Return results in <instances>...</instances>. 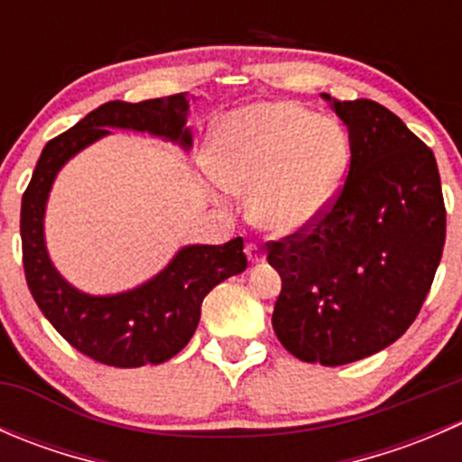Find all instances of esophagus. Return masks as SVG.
<instances>
[{
  "label": "esophagus",
  "mask_w": 462,
  "mask_h": 462,
  "mask_svg": "<svg viewBox=\"0 0 462 462\" xmlns=\"http://www.w3.org/2000/svg\"><path fill=\"white\" fill-rule=\"evenodd\" d=\"M245 254H248L250 263H261V261L265 259L263 257V250H261L257 244H248V245H245Z\"/></svg>",
  "instance_id": "1"
}]
</instances>
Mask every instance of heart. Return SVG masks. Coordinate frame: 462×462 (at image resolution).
<instances>
[{
	"label": "heart",
	"instance_id": "1",
	"mask_svg": "<svg viewBox=\"0 0 462 462\" xmlns=\"http://www.w3.org/2000/svg\"><path fill=\"white\" fill-rule=\"evenodd\" d=\"M348 158L344 129L297 102H259L232 114L214 134L208 170L221 188L253 194L261 230L286 236L326 209Z\"/></svg>",
	"mask_w": 462,
	"mask_h": 462
}]
</instances>
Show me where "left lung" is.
<instances>
[{"instance_id":"1","label":"left lung","mask_w":462,"mask_h":462,"mask_svg":"<svg viewBox=\"0 0 462 462\" xmlns=\"http://www.w3.org/2000/svg\"><path fill=\"white\" fill-rule=\"evenodd\" d=\"M321 96L348 129L346 179L309 227L265 248L282 277L279 342L301 362L342 366L393 344L418 318L447 212L433 152L393 111Z\"/></svg>"}]
</instances>
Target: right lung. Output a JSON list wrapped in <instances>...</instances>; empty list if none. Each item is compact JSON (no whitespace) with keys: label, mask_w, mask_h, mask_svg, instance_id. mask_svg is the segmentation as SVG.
Returning <instances> with one entry per match:
<instances>
[{"label":"right lung","mask_w":462,"mask_h":462,"mask_svg":"<svg viewBox=\"0 0 462 462\" xmlns=\"http://www.w3.org/2000/svg\"><path fill=\"white\" fill-rule=\"evenodd\" d=\"M185 116L183 93L136 105L106 102L46 143L22 197V261L32 300L73 348L100 365L132 369L174 357L197 330L205 295L223 279L248 268L244 239L236 236L223 245H188L162 273L134 291L91 297L69 286L46 253V199L55 174L73 153L106 136L111 127L156 134L189 147L192 136Z\"/></svg>","instance_id":"1"}]
</instances>
